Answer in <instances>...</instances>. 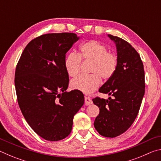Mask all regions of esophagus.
<instances>
[{"instance_id": "obj_1", "label": "esophagus", "mask_w": 161, "mask_h": 161, "mask_svg": "<svg viewBox=\"0 0 161 161\" xmlns=\"http://www.w3.org/2000/svg\"><path fill=\"white\" fill-rule=\"evenodd\" d=\"M84 102H85V104L86 105H89V104H92V100L90 99V98L89 97H85V98H84Z\"/></svg>"}]
</instances>
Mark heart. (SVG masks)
Segmentation results:
<instances>
[{
  "mask_svg": "<svg viewBox=\"0 0 161 161\" xmlns=\"http://www.w3.org/2000/svg\"><path fill=\"white\" fill-rule=\"evenodd\" d=\"M81 59L91 62L88 75H80L71 81L72 89L86 94H91L99 88L101 77L108 80L112 77L117 67L116 56L108 52L106 45L97 40H89L81 44L78 54L70 53L64 60V66L67 75L75 77L80 72Z\"/></svg>",
  "mask_w": 161,
  "mask_h": 161,
  "instance_id": "b5f03b06",
  "label": "heart"
}]
</instances>
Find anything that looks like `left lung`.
Listing matches in <instances>:
<instances>
[{"label": "left lung", "mask_w": 161, "mask_h": 161, "mask_svg": "<svg viewBox=\"0 0 161 161\" xmlns=\"http://www.w3.org/2000/svg\"><path fill=\"white\" fill-rule=\"evenodd\" d=\"M107 36L116 45L117 67L99 92L114 97L92 99L99 108L94 125L100 135L114 138L126 131L138 115L145 93V73L140 55L129 42L111 35Z\"/></svg>", "instance_id": "8db88e82"}]
</instances>
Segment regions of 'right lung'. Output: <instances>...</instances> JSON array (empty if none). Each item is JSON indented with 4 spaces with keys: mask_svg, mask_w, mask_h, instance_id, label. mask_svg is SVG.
I'll return each mask as SVG.
<instances>
[{
    "mask_svg": "<svg viewBox=\"0 0 161 161\" xmlns=\"http://www.w3.org/2000/svg\"><path fill=\"white\" fill-rule=\"evenodd\" d=\"M79 39L69 32L37 37L24 49L16 67L15 86L22 114L32 129L47 141L69 135L74 116L84 103L81 92H66L69 75L64 60Z\"/></svg>",
    "mask_w": 161,
    "mask_h": 161,
    "instance_id": "obj_1",
    "label": "right lung"
}]
</instances>
